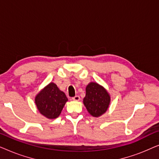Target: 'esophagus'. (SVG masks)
Here are the masks:
<instances>
[{
  "label": "esophagus",
  "instance_id": "esophagus-1",
  "mask_svg": "<svg viewBox=\"0 0 159 159\" xmlns=\"http://www.w3.org/2000/svg\"><path fill=\"white\" fill-rule=\"evenodd\" d=\"M72 100H73V101H80V97L79 96V95H75V97L72 98Z\"/></svg>",
  "mask_w": 159,
  "mask_h": 159
}]
</instances>
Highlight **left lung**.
<instances>
[{
  "label": "left lung",
  "mask_w": 159,
  "mask_h": 159,
  "mask_svg": "<svg viewBox=\"0 0 159 159\" xmlns=\"http://www.w3.org/2000/svg\"><path fill=\"white\" fill-rule=\"evenodd\" d=\"M110 96L103 87L95 82H90L86 88V95L83 99L88 111L95 117H98L108 109Z\"/></svg>",
  "instance_id": "obj_1"
}]
</instances>
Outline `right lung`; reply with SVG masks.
Wrapping results in <instances>:
<instances>
[{
  "instance_id": "obj_1",
  "label": "right lung",
  "mask_w": 159,
  "mask_h": 159,
  "mask_svg": "<svg viewBox=\"0 0 159 159\" xmlns=\"http://www.w3.org/2000/svg\"><path fill=\"white\" fill-rule=\"evenodd\" d=\"M67 101L68 98L65 93L53 82L45 87L35 98L39 111L48 119L57 118Z\"/></svg>"
}]
</instances>
